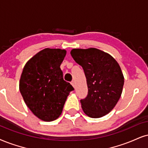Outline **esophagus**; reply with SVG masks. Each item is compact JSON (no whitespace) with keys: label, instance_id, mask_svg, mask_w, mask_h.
I'll return each mask as SVG.
<instances>
[{"label":"esophagus","instance_id":"obj_1","mask_svg":"<svg viewBox=\"0 0 148 148\" xmlns=\"http://www.w3.org/2000/svg\"><path fill=\"white\" fill-rule=\"evenodd\" d=\"M71 84H72V86L74 87V88L75 87V81L71 82Z\"/></svg>","mask_w":148,"mask_h":148}]
</instances>
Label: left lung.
<instances>
[{"label":"left lung","mask_w":148,"mask_h":148,"mask_svg":"<svg viewBox=\"0 0 148 148\" xmlns=\"http://www.w3.org/2000/svg\"><path fill=\"white\" fill-rule=\"evenodd\" d=\"M71 55L84 71L88 95L80 100L83 111L92 118L108 114L123 90L124 77L117 62L99 49H73Z\"/></svg>","instance_id":"8db88e82"}]
</instances>
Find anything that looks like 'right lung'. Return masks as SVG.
<instances>
[{"instance_id":"1","label":"right lung","mask_w":148,"mask_h":148,"mask_svg":"<svg viewBox=\"0 0 148 148\" xmlns=\"http://www.w3.org/2000/svg\"><path fill=\"white\" fill-rule=\"evenodd\" d=\"M64 49H43L26 63L19 89L24 101L35 115L45 121L59 117L69 92L74 88L63 79L60 65Z\"/></svg>"}]
</instances>
